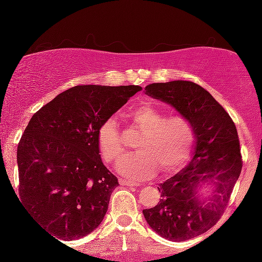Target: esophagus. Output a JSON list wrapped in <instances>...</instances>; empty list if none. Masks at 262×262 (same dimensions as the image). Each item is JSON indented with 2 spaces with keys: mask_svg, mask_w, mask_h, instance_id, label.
I'll return each mask as SVG.
<instances>
[{
  "mask_svg": "<svg viewBox=\"0 0 262 262\" xmlns=\"http://www.w3.org/2000/svg\"><path fill=\"white\" fill-rule=\"evenodd\" d=\"M119 183H121L122 186H125V187H138V186H139V183L127 181V180H123V179H119Z\"/></svg>",
  "mask_w": 262,
  "mask_h": 262,
  "instance_id": "34e87169",
  "label": "esophagus"
}]
</instances>
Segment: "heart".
Returning a JSON list of instances; mask_svg holds the SVG:
<instances>
[{"label":"heart","mask_w":262,"mask_h":262,"mask_svg":"<svg viewBox=\"0 0 262 262\" xmlns=\"http://www.w3.org/2000/svg\"><path fill=\"white\" fill-rule=\"evenodd\" d=\"M132 117L143 130L135 152L123 156L117 171L128 179H148L158 172L171 173L188 161L194 145V128L181 114L165 117L160 110L149 103H141L132 111ZM101 155L107 162L118 160L124 152L122 133L113 117L102 122L97 132Z\"/></svg>","instance_id":"b5f03b06"}]
</instances>
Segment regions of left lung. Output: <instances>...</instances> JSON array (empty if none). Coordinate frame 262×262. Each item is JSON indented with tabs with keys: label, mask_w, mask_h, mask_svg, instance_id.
Listing matches in <instances>:
<instances>
[{
	"label": "left lung",
	"mask_w": 262,
	"mask_h": 262,
	"mask_svg": "<svg viewBox=\"0 0 262 262\" xmlns=\"http://www.w3.org/2000/svg\"><path fill=\"white\" fill-rule=\"evenodd\" d=\"M145 93L171 104L194 128L192 160L159 185V203L143 209L148 224L159 235L185 242L214 227L227 208L243 167L236 127L213 96L192 81L150 83ZM206 184L214 187L215 192L203 199L198 191Z\"/></svg>",
	"instance_id": "8db88e82"
}]
</instances>
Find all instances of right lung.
Masks as SVG:
<instances>
[{
    "mask_svg": "<svg viewBox=\"0 0 262 262\" xmlns=\"http://www.w3.org/2000/svg\"><path fill=\"white\" fill-rule=\"evenodd\" d=\"M140 86H75L33 114L17 148L19 198L56 240L95 230L118 179L101 160L97 132Z\"/></svg>",
    "mask_w": 262,
    "mask_h": 262,
    "instance_id": "add662e5",
    "label": "right lung"
}]
</instances>
